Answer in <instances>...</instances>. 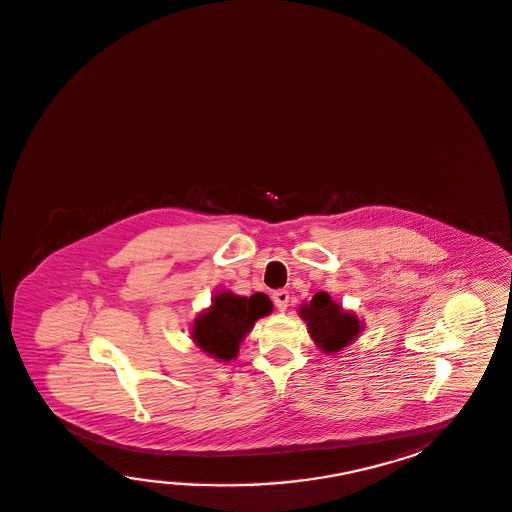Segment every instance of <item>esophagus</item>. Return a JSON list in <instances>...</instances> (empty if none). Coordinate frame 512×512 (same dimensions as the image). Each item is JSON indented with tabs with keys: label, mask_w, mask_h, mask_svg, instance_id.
I'll return each instance as SVG.
<instances>
[{
	"label": "esophagus",
	"mask_w": 512,
	"mask_h": 512,
	"mask_svg": "<svg viewBox=\"0 0 512 512\" xmlns=\"http://www.w3.org/2000/svg\"><path fill=\"white\" fill-rule=\"evenodd\" d=\"M273 303H275L279 312H286L288 303H290V293L286 292V290H277V292L273 293Z\"/></svg>",
	"instance_id": "esophagus-1"
}]
</instances>
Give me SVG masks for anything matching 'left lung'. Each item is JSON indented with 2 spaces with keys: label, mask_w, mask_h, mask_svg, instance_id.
I'll use <instances>...</instances> for the list:
<instances>
[{
  "label": "left lung",
  "mask_w": 512,
  "mask_h": 512,
  "mask_svg": "<svg viewBox=\"0 0 512 512\" xmlns=\"http://www.w3.org/2000/svg\"><path fill=\"white\" fill-rule=\"evenodd\" d=\"M299 317L308 326V334L315 346L328 355L352 345L365 330V324L354 312L335 303L326 292H317L310 303L301 304Z\"/></svg>",
  "instance_id": "obj_1"
}]
</instances>
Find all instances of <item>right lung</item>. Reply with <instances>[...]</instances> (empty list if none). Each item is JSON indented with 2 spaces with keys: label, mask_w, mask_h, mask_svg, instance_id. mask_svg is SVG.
I'll use <instances>...</instances> for the list:
<instances>
[{
  "label": "right lung",
  "mask_w": 512,
  "mask_h": 512,
  "mask_svg": "<svg viewBox=\"0 0 512 512\" xmlns=\"http://www.w3.org/2000/svg\"><path fill=\"white\" fill-rule=\"evenodd\" d=\"M272 312V301L264 293L242 297L222 290L213 295L209 308L195 317L191 339L204 354L220 363H230L239 355L240 345L255 323Z\"/></svg>",
  "instance_id": "right-lung-1"
}]
</instances>
